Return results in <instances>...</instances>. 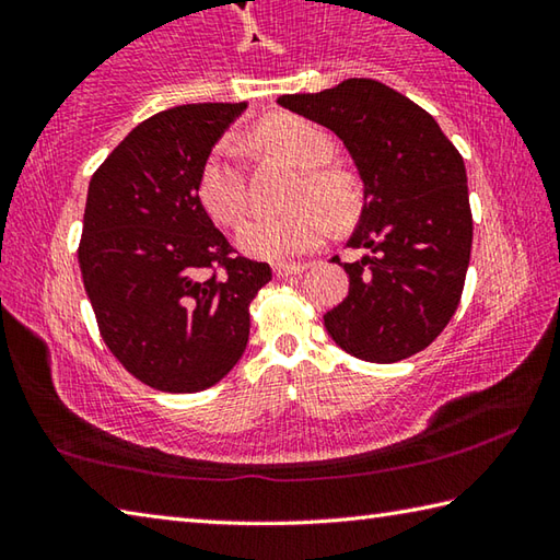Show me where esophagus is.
Masks as SVG:
<instances>
[{"label": "esophagus", "instance_id": "34e87169", "mask_svg": "<svg viewBox=\"0 0 560 560\" xmlns=\"http://www.w3.org/2000/svg\"><path fill=\"white\" fill-rule=\"evenodd\" d=\"M308 264H287V261H279L273 264V273H277L279 279H287V277H296V273L306 271Z\"/></svg>", "mask_w": 560, "mask_h": 560}]
</instances>
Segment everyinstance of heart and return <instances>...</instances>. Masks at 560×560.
<instances>
[{"label": "heart", "mask_w": 560, "mask_h": 560, "mask_svg": "<svg viewBox=\"0 0 560 560\" xmlns=\"http://www.w3.org/2000/svg\"><path fill=\"white\" fill-rule=\"evenodd\" d=\"M254 140L301 167V179L289 212L257 217L244 224L240 244L259 259H291L314 252L334 230V220H350L360 207V187L353 175L330 167L336 143L328 132L299 116H273L261 120ZM197 197L217 224L236 226L249 207V187L240 163V148L222 138L207 153L197 175Z\"/></svg>", "instance_id": "1"}]
</instances>
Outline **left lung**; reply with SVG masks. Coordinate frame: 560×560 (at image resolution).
<instances>
[{"label":"left lung","instance_id":"1","mask_svg":"<svg viewBox=\"0 0 560 560\" xmlns=\"http://www.w3.org/2000/svg\"><path fill=\"white\" fill-rule=\"evenodd\" d=\"M299 116L343 140L365 185L348 246L365 249L348 296L324 316L328 336L368 363L428 348L459 306L471 254V207L459 150L428 110L373 79L281 96Z\"/></svg>","mask_w":560,"mask_h":560}]
</instances>
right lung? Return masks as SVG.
<instances>
[{
  "instance_id": "right-lung-1",
  "label": "right lung",
  "mask_w": 560,
  "mask_h": 560,
  "mask_svg": "<svg viewBox=\"0 0 560 560\" xmlns=\"http://www.w3.org/2000/svg\"><path fill=\"white\" fill-rule=\"evenodd\" d=\"M244 103H189L132 128L89 185L79 264L103 343L155 390L200 393L249 340V303L271 269L234 252L197 197V175Z\"/></svg>"
}]
</instances>
